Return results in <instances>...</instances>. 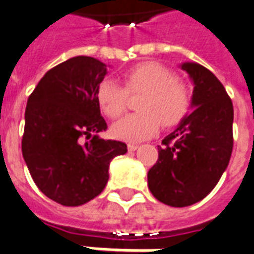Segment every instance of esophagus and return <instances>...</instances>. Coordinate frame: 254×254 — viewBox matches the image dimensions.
Returning <instances> with one entry per match:
<instances>
[{"label":"esophagus","instance_id":"esophagus-1","mask_svg":"<svg viewBox=\"0 0 254 254\" xmlns=\"http://www.w3.org/2000/svg\"><path fill=\"white\" fill-rule=\"evenodd\" d=\"M127 149H129L130 152H134V150H137V149H138V145H137V144H127Z\"/></svg>","mask_w":254,"mask_h":254}]
</instances>
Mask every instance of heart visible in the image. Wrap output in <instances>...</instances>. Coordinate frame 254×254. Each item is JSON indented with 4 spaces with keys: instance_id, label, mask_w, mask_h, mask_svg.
<instances>
[{
    "instance_id": "1",
    "label": "heart",
    "mask_w": 254,
    "mask_h": 254,
    "mask_svg": "<svg viewBox=\"0 0 254 254\" xmlns=\"http://www.w3.org/2000/svg\"><path fill=\"white\" fill-rule=\"evenodd\" d=\"M125 89L112 78L102 80L97 86V101L110 119H119L127 110V93H142L137 104L138 113L127 116L114 124L112 133L120 140L138 142L158 131L160 125L174 127L189 108L188 88L176 80L169 69L156 63H142L124 73Z\"/></svg>"
}]
</instances>
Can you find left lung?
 <instances>
[{
    "instance_id": "8db88e82",
    "label": "left lung",
    "mask_w": 254,
    "mask_h": 254,
    "mask_svg": "<svg viewBox=\"0 0 254 254\" xmlns=\"http://www.w3.org/2000/svg\"><path fill=\"white\" fill-rule=\"evenodd\" d=\"M193 84L191 113L158 146V160L148 172L152 194L183 208L208 196L221 179L233 149V105L225 88L200 64L184 63Z\"/></svg>"
}]
</instances>
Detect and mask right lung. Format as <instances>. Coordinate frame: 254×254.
<instances>
[{
    "label": "right lung",
    "instance_id": "add662e5",
    "mask_svg": "<svg viewBox=\"0 0 254 254\" xmlns=\"http://www.w3.org/2000/svg\"><path fill=\"white\" fill-rule=\"evenodd\" d=\"M106 66L86 56L69 58L42 77L28 100L22 156L38 189L64 206L98 196L110 161L127 152V144L98 135L108 127L96 97Z\"/></svg>",
    "mask_w": 254,
    "mask_h": 254
}]
</instances>
